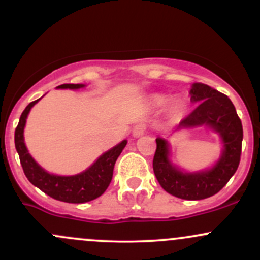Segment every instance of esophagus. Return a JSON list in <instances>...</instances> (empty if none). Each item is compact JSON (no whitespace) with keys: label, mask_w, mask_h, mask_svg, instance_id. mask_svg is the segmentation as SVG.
<instances>
[{"label":"esophagus","mask_w":260,"mask_h":260,"mask_svg":"<svg viewBox=\"0 0 260 260\" xmlns=\"http://www.w3.org/2000/svg\"><path fill=\"white\" fill-rule=\"evenodd\" d=\"M146 129H147V126L145 124L135 125V126H134V129H133V135L136 136V138H138V136L144 135V134L146 133Z\"/></svg>","instance_id":"obj_1"}]
</instances>
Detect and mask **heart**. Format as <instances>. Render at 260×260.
Masks as SVG:
<instances>
[{
  "label": "heart",
  "mask_w": 260,
  "mask_h": 260,
  "mask_svg": "<svg viewBox=\"0 0 260 260\" xmlns=\"http://www.w3.org/2000/svg\"><path fill=\"white\" fill-rule=\"evenodd\" d=\"M165 102H166V99H165L164 96H161V95L153 96V103H155L156 105H164ZM172 113H177V107L172 108Z\"/></svg>",
  "instance_id": "obj_1"
}]
</instances>
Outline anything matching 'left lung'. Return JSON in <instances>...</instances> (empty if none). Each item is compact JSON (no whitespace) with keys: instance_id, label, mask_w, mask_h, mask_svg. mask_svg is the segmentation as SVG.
I'll use <instances>...</instances> for the list:
<instances>
[{"instance_id":"left-lung-1","label":"left lung","mask_w":260,"mask_h":260,"mask_svg":"<svg viewBox=\"0 0 260 260\" xmlns=\"http://www.w3.org/2000/svg\"><path fill=\"white\" fill-rule=\"evenodd\" d=\"M189 94L198 107L181 120L177 130L207 125L218 133L223 144L219 160L206 171L182 172L170 162L167 141L157 138L152 166L165 191L182 200L196 201L216 194L236 174L241 161L243 127L236 108L227 95L202 83H193Z\"/></svg>"}]
</instances>
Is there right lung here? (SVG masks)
Returning <instances> with one entry per match:
<instances>
[{"mask_svg": "<svg viewBox=\"0 0 260 260\" xmlns=\"http://www.w3.org/2000/svg\"><path fill=\"white\" fill-rule=\"evenodd\" d=\"M83 84H62L58 89H79ZM40 100V99H38ZM38 100L29 103L22 113L19 122L15 131V145L19 155L22 169L24 175L32 185L48 194L54 200L68 203H84L93 201L102 196L110 185L113 178L114 165L118 160L124 147L126 146V140L114 146L113 149L104 152L99 158L85 171L74 176H57L52 175L43 170L33 160L24 144L23 130L26 125V119L28 116L30 108L38 103Z\"/></svg>", "mask_w": 260, "mask_h": 260, "instance_id": "obj_1", "label": "right lung"}]
</instances>
